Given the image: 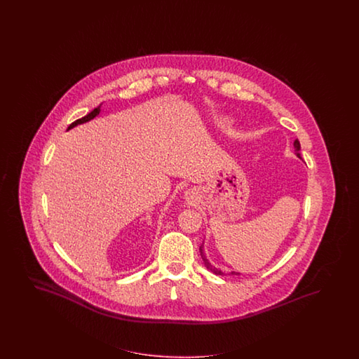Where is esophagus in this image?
<instances>
[{"label": "esophagus", "instance_id": "esophagus-1", "mask_svg": "<svg viewBox=\"0 0 359 359\" xmlns=\"http://www.w3.org/2000/svg\"><path fill=\"white\" fill-rule=\"evenodd\" d=\"M187 194H188V192H187ZM188 195H189V194H188Z\"/></svg>", "mask_w": 359, "mask_h": 359}]
</instances>
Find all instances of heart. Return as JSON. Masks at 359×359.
I'll use <instances>...</instances> for the list:
<instances>
[{
	"instance_id": "1",
	"label": "heart",
	"mask_w": 359,
	"mask_h": 359,
	"mask_svg": "<svg viewBox=\"0 0 359 359\" xmlns=\"http://www.w3.org/2000/svg\"><path fill=\"white\" fill-rule=\"evenodd\" d=\"M219 123H221V125H222V123H224V122H219Z\"/></svg>"
}]
</instances>
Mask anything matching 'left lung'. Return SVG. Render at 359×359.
Wrapping results in <instances>:
<instances>
[{
    "instance_id": "8db88e82",
    "label": "left lung",
    "mask_w": 359,
    "mask_h": 359,
    "mask_svg": "<svg viewBox=\"0 0 359 359\" xmlns=\"http://www.w3.org/2000/svg\"><path fill=\"white\" fill-rule=\"evenodd\" d=\"M294 147L296 156H297L299 159H302V155H300V150H302V147H300V142L297 141V140L294 142ZM200 255H201V258H203V261H204V264H205V267H207L209 271L213 272V273H216V275H226V273L222 271L221 269L215 267V266L209 262V259L207 258V255H205V251H204V245H201V246H200ZM229 273H230V275H241V272L237 271H230Z\"/></svg>"
}]
</instances>
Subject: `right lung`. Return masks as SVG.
I'll return each instance as SVG.
<instances>
[{
    "instance_id": "obj_1",
    "label": "right lung",
    "mask_w": 359,
    "mask_h": 359,
    "mask_svg": "<svg viewBox=\"0 0 359 359\" xmlns=\"http://www.w3.org/2000/svg\"><path fill=\"white\" fill-rule=\"evenodd\" d=\"M100 111H101V105L100 107H97L96 109H93L89 114H87L86 117H83V118H80V120L75 121V122H72L69 126H68V129H67V131L71 130V129H74L75 126H77V125H81V123H86V122H88V121L93 120V118H96L97 117L98 114H100Z\"/></svg>"
}]
</instances>
